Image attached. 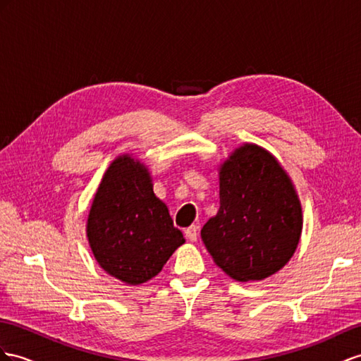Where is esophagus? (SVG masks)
<instances>
[{"label":"esophagus","mask_w":361,"mask_h":361,"mask_svg":"<svg viewBox=\"0 0 361 361\" xmlns=\"http://www.w3.org/2000/svg\"><path fill=\"white\" fill-rule=\"evenodd\" d=\"M184 236H186L188 241H190V243L197 241V238H198V227H197V226L188 227L186 230H184Z\"/></svg>","instance_id":"34e87169"}]
</instances>
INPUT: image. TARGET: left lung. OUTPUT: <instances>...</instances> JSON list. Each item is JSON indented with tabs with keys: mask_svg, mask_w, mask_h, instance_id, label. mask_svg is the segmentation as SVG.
I'll return each instance as SVG.
<instances>
[{
	"mask_svg": "<svg viewBox=\"0 0 361 361\" xmlns=\"http://www.w3.org/2000/svg\"><path fill=\"white\" fill-rule=\"evenodd\" d=\"M302 224L288 173L264 147L245 143L221 164L219 210L201 228V239L235 281H262L291 259Z\"/></svg>",
	"mask_w": 361,
	"mask_h": 361,
	"instance_id": "1",
	"label": "left lung"
}]
</instances>
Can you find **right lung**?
<instances>
[{"label": "right lung", "mask_w": 361, "mask_h": 361, "mask_svg": "<svg viewBox=\"0 0 361 361\" xmlns=\"http://www.w3.org/2000/svg\"><path fill=\"white\" fill-rule=\"evenodd\" d=\"M87 236L102 269L128 285L152 279L184 244L147 168L128 154L109 164L99 184Z\"/></svg>", "instance_id": "right-lung-1"}]
</instances>
